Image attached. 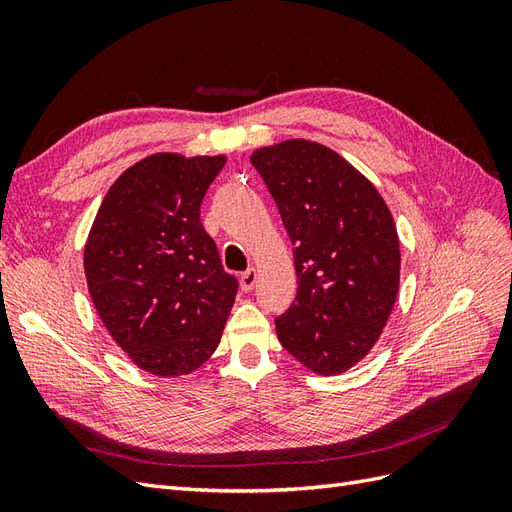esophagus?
<instances>
[{
    "label": "esophagus",
    "instance_id": "34e87169",
    "mask_svg": "<svg viewBox=\"0 0 512 512\" xmlns=\"http://www.w3.org/2000/svg\"><path fill=\"white\" fill-rule=\"evenodd\" d=\"M256 282H258V273H256V269H247V271L241 275V290H243V292H250V290H254Z\"/></svg>",
    "mask_w": 512,
    "mask_h": 512
}]
</instances>
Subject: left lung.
Returning a JSON list of instances; mask_svg holds the SVG:
<instances>
[{
	"label": "left lung",
	"instance_id": "left-lung-1",
	"mask_svg": "<svg viewBox=\"0 0 512 512\" xmlns=\"http://www.w3.org/2000/svg\"><path fill=\"white\" fill-rule=\"evenodd\" d=\"M250 160L294 245L299 288L275 318L277 339L314 374H344L393 312L401 267L393 215L374 183L320 143L292 138Z\"/></svg>",
	"mask_w": 512,
	"mask_h": 512
}]
</instances>
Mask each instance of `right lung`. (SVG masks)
<instances>
[{"label": "right lung", "instance_id": "1", "mask_svg": "<svg viewBox=\"0 0 512 512\" xmlns=\"http://www.w3.org/2000/svg\"><path fill=\"white\" fill-rule=\"evenodd\" d=\"M224 164V156L153 153L123 170L91 224L83 254L91 301L117 346L153 376L203 365L235 303L237 277L200 222Z\"/></svg>", "mask_w": 512, "mask_h": 512}]
</instances>
